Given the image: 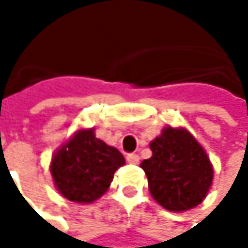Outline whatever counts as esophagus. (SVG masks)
<instances>
[{
	"label": "esophagus",
	"mask_w": 248,
	"mask_h": 248,
	"mask_svg": "<svg viewBox=\"0 0 248 248\" xmlns=\"http://www.w3.org/2000/svg\"><path fill=\"white\" fill-rule=\"evenodd\" d=\"M126 160L129 162V164H134V165H137L138 162H140V156H138L137 153H129V155L126 156Z\"/></svg>",
	"instance_id": "obj_1"
}]
</instances>
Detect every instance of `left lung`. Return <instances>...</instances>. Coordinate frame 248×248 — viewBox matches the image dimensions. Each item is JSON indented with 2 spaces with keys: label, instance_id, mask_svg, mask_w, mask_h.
<instances>
[{
  "label": "left lung",
  "instance_id": "8db88e82",
  "mask_svg": "<svg viewBox=\"0 0 248 248\" xmlns=\"http://www.w3.org/2000/svg\"><path fill=\"white\" fill-rule=\"evenodd\" d=\"M152 157L141 162L153 199L175 213L199 205L213 183V165L185 128L167 126L150 142Z\"/></svg>",
  "mask_w": 248,
  "mask_h": 248
}]
</instances>
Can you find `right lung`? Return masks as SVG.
I'll return each instance as SVG.
<instances>
[{"mask_svg":"<svg viewBox=\"0 0 248 248\" xmlns=\"http://www.w3.org/2000/svg\"><path fill=\"white\" fill-rule=\"evenodd\" d=\"M123 164V155L96 138L93 129H80L56 150L50 172L63 198L89 204L107 192Z\"/></svg>","mask_w":248,"mask_h":248,"instance_id":"right-lung-1","label":"right lung"}]
</instances>
